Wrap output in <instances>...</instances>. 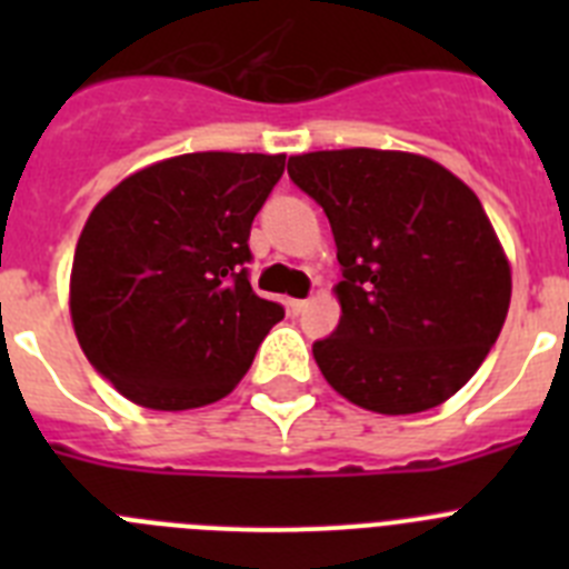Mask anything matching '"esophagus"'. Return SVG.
Wrapping results in <instances>:
<instances>
[{
	"instance_id": "esophagus-1",
	"label": "esophagus",
	"mask_w": 569,
	"mask_h": 569,
	"mask_svg": "<svg viewBox=\"0 0 569 569\" xmlns=\"http://www.w3.org/2000/svg\"><path fill=\"white\" fill-rule=\"evenodd\" d=\"M308 305H310L308 299H290L288 301V310L293 316H299V313H305V310H308Z\"/></svg>"
}]
</instances>
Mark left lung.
I'll return each mask as SVG.
<instances>
[{"instance_id": "obj_1", "label": "left lung", "mask_w": 569, "mask_h": 569, "mask_svg": "<svg viewBox=\"0 0 569 569\" xmlns=\"http://www.w3.org/2000/svg\"><path fill=\"white\" fill-rule=\"evenodd\" d=\"M288 173L328 213L341 264L339 328L313 345L321 376L373 413L445 405L510 308V261L479 196L405 150H316Z\"/></svg>"}]
</instances>
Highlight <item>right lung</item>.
I'll return each mask as SVG.
<instances>
[{
    "label": "right lung",
    "mask_w": 569,
    "mask_h": 569,
    "mask_svg": "<svg viewBox=\"0 0 569 569\" xmlns=\"http://www.w3.org/2000/svg\"><path fill=\"white\" fill-rule=\"evenodd\" d=\"M284 153H182L136 170L90 210L70 268L84 356L139 407L224 399L284 310L253 293L250 224Z\"/></svg>",
    "instance_id": "add662e5"
}]
</instances>
